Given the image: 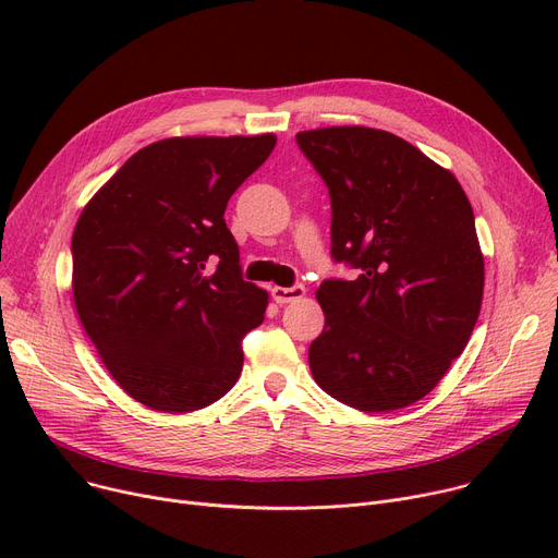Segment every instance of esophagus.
<instances>
[{"mask_svg": "<svg viewBox=\"0 0 558 558\" xmlns=\"http://www.w3.org/2000/svg\"><path fill=\"white\" fill-rule=\"evenodd\" d=\"M271 296L278 305H287V303H296L305 296V287L303 284H294V287H274Z\"/></svg>", "mask_w": 558, "mask_h": 558, "instance_id": "obj_1", "label": "esophagus"}]
</instances>
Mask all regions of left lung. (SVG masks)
<instances>
[{
	"label": "left lung",
	"instance_id": "left-lung-1",
	"mask_svg": "<svg viewBox=\"0 0 558 558\" xmlns=\"http://www.w3.org/2000/svg\"><path fill=\"white\" fill-rule=\"evenodd\" d=\"M330 190L332 255L355 280H326L310 345L316 385L360 412L425 398L473 335L484 299L475 215L454 173L379 129L301 131Z\"/></svg>",
	"mask_w": 558,
	"mask_h": 558
}]
</instances>
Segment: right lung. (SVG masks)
I'll return each instance as SVG.
<instances>
[{
	"label": "right lung",
	"instance_id": "add662e5",
	"mask_svg": "<svg viewBox=\"0 0 558 558\" xmlns=\"http://www.w3.org/2000/svg\"><path fill=\"white\" fill-rule=\"evenodd\" d=\"M274 146V133L158 140L85 203L72 234L74 307L114 383L144 407L196 412L238 383L242 339L269 294L240 276L223 213Z\"/></svg>",
	"mask_w": 558,
	"mask_h": 558
}]
</instances>
